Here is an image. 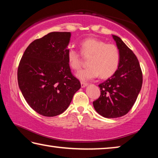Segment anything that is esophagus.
Masks as SVG:
<instances>
[{
	"instance_id": "1",
	"label": "esophagus",
	"mask_w": 158,
	"mask_h": 158,
	"mask_svg": "<svg viewBox=\"0 0 158 158\" xmlns=\"http://www.w3.org/2000/svg\"><path fill=\"white\" fill-rule=\"evenodd\" d=\"M88 85V84L87 83H85V82H81V88H85V86H87Z\"/></svg>"
}]
</instances>
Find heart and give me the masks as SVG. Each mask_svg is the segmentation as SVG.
I'll return each instance as SVG.
<instances>
[{
    "label": "heart",
    "mask_w": 158,
    "mask_h": 158,
    "mask_svg": "<svg viewBox=\"0 0 158 158\" xmlns=\"http://www.w3.org/2000/svg\"><path fill=\"white\" fill-rule=\"evenodd\" d=\"M80 49L84 56H89L87 60L89 66L76 74L77 78L81 81L95 79L99 74L101 78H108L113 75L118 68L120 53L116 45L106 44L96 38H88L81 42ZM67 60L74 70L80 68V54L73 48L67 52Z\"/></svg>",
    "instance_id": "obj_1"
}]
</instances>
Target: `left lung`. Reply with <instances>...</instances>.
Instances as JSON below:
<instances>
[{"label": "left lung", "instance_id": "1", "mask_svg": "<svg viewBox=\"0 0 158 158\" xmlns=\"http://www.w3.org/2000/svg\"><path fill=\"white\" fill-rule=\"evenodd\" d=\"M120 53L118 68L113 75L98 85L100 98L93 102L95 111L107 118L128 113L139 93L143 77L139 63L132 51L119 37L112 35Z\"/></svg>", "mask_w": 158, "mask_h": 158}]
</instances>
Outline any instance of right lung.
Listing matches in <instances>:
<instances>
[{"label":"right lung","mask_w":158,"mask_h":158,"mask_svg":"<svg viewBox=\"0 0 158 158\" xmlns=\"http://www.w3.org/2000/svg\"><path fill=\"white\" fill-rule=\"evenodd\" d=\"M69 32H52L29 44L20 60L18 84L28 105L37 113L52 117L65 111L80 81L67 60Z\"/></svg>","instance_id":"1"}]
</instances>
